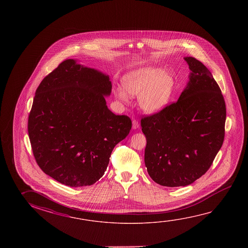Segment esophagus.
Returning <instances> with one entry per match:
<instances>
[{"instance_id":"1","label":"esophagus","mask_w":248,"mask_h":248,"mask_svg":"<svg viewBox=\"0 0 248 248\" xmlns=\"http://www.w3.org/2000/svg\"><path fill=\"white\" fill-rule=\"evenodd\" d=\"M138 128H139V123H138V120L134 119V120L132 121V129L136 130V129H138Z\"/></svg>"}]
</instances>
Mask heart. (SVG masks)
Here are the masks:
<instances>
[{
  "mask_svg": "<svg viewBox=\"0 0 248 248\" xmlns=\"http://www.w3.org/2000/svg\"><path fill=\"white\" fill-rule=\"evenodd\" d=\"M122 88L114 93L127 104L130 97H138L139 108L147 114L160 112L170 101L175 89V78L170 73L160 67L146 66L133 70L123 78Z\"/></svg>",
  "mask_w": 248,
  "mask_h": 248,
  "instance_id": "1",
  "label": "heart"
}]
</instances>
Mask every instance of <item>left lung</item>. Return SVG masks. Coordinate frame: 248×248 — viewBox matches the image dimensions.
I'll return each mask as SVG.
<instances>
[{
  "label": "left lung",
  "mask_w": 248,
  "mask_h": 248,
  "mask_svg": "<svg viewBox=\"0 0 248 248\" xmlns=\"http://www.w3.org/2000/svg\"><path fill=\"white\" fill-rule=\"evenodd\" d=\"M184 60L191 72L177 102L141 120L147 171L165 187L187 186L204 175L225 137L226 104L219 85L201 61Z\"/></svg>",
  "instance_id": "1"
}]
</instances>
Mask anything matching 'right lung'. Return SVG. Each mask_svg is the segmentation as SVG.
<instances>
[{
    "label": "right lung",
    "instance_id": "obj_1",
    "mask_svg": "<svg viewBox=\"0 0 248 248\" xmlns=\"http://www.w3.org/2000/svg\"><path fill=\"white\" fill-rule=\"evenodd\" d=\"M109 75L69 59L43 78L29 113L28 130L42 171L70 187L101 178L114 147L128 136L131 120L106 106Z\"/></svg>",
    "mask_w": 248,
    "mask_h": 248
}]
</instances>
